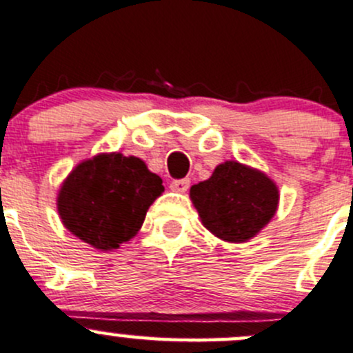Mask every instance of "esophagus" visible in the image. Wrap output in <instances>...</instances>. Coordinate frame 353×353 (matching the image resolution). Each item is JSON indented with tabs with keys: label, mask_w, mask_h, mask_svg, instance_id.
Here are the masks:
<instances>
[{
	"label": "esophagus",
	"mask_w": 353,
	"mask_h": 353,
	"mask_svg": "<svg viewBox=\"0 0 353 353\" xmlns=\"http://www.w3.org/2000/svg\"><path fill=\"white\" fill-rule=\"evenodd\" d=\"M188 187H190V180H188V178L173 180L172 183H170V188H172L173 192H178V193H185L188 190Z\"/></svg>",
	"instance_id": "1"
}]
</instances>
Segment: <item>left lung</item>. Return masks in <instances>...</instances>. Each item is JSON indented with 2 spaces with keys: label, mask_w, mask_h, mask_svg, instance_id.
Returning <instances> with one entry per match:
<instances>
[{
  "label": "left lung",
  "mask_w": 353,
  "mask_h": 353,
  "mask_svg": "<svg viewBox=\"0 0 353 353\" xmlns=\"http://www.w3.org/2000/svg\"><path fill=\"white\" fill-rule=\"evenodd\" d=\"M190 199L203 227L227 242H248L278 210L279 192L266 173L225 161L205 181L193 185Z\"/></svg>",
  "instance_id": "1"
}]
</instances>
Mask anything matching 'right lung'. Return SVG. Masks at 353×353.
I'll return each instance as SVG.
<instances>
[{
    "mask_svg": "<svg viewBox=\"0 0 353 353\" xmlns=\"http://www.w3.org/2000/svg\"><path fill=\"white\" fill-rule=\"evenodd\" d=\"M165 192L145 161L101 153L79 163L57 196L62 223L99 251H112L138 234L151 203Z\"/></svg>",
    "mask_w": 353,
    "mask_h": 353,
    "instance_id": "1",
    "label": "right lung"
}]
</instances>
